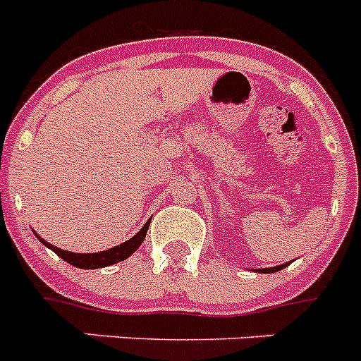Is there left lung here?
Returning a JSON list of instances; mask_svg holds the SVG:
<instances>
[{
    "mask_svg": "<svg viewBox=\"0 0 361 361\" xmlns=\"http://www.w3.org/2000/svg\"><path fill=\"white\" fill-rule=\"evenodd\" d=\"M286 266H288V264H283V266H279V267H269V269H258V271H262V273H275V271L283 269Z\"/></svg>",
    "mask_w": 361,
    "mask_h": 361,
    "instance_id": "8db88e82",
    "label": "left lung"
}]
</instances>
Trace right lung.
<instances>
[{
  "instance_id": "1",
  "label": "right lung",
  "mask_w": 361,
  "mask_h": 361,
  "mask_svg": "<svg viewBox=\"0 0 361 361\" xmlns=\"http://www.w3.org/2000/svg\"><path fill=\"white\" fill-rule=\"evenodd\" d=\"M148 228H149V220L146 222L145 226H142V229L137 233L135 237H132L130 240L124 242V244L116 245V247H111V250L101 251V253H88V255L86 253H70V251L59 250V247H56V245L49 244V242H44L43 238H39V237L37 238H39V240L43 242L47 247H50V250H52L57 257H61L65 262L72 264V266H75V267H81V269H97V267H106V266H111V264L123 262L124 258H128L130 255L135 253L137 247H139V245L142 244V240H145Z\"/></svg>"
}]
</instances>
